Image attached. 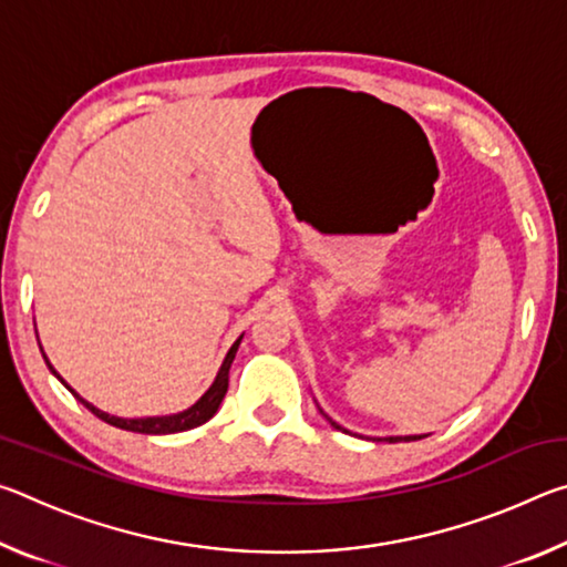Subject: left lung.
Masks as SVG:
<instances>
[{"label": "left lung", "mask_w": 567, "mask_h": 567, "mask_svg": "<svg viewBox=\"0 0 567 567\" xmlns=\"http://www.w3.org/2000/svg\"><path fill=\"white\" fill-rule=\"evenodd\" d=\"M320 408V405H318ZM322 412V410H320ZM324 415V412H322ZM328 417V415H324ZM330 420V425L334 427V430H342V433H350V430H344L342 425H338V422H334L332 417H328ZM420 437H425V435H390V437H375V440H388V443H400V440H405V443H410V440H420Z\"/></svg>", "instance_id": "obj_1"}]
</instances>
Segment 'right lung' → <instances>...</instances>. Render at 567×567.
I'll use <instances>...</instances> for the list:
<instances>
[{
    "mask_svg": "<svg viewBox=\"0 0 567 567\" xmlns=\"http://www.w3.org/2000/svg\"><path fill=\"white\" fill-rule=\"evenodd\" d=\"M239 342H243V334H239V338L233 342V348L227 350L225 360H223V364H219V370H217L215 382L205 390V395L199 398V400L195 402V405H189L187 410H182V412H172V415H155V417H117V415H110V412H104V410H100V408H94L92 402H87L82 395H76V392H74L70 385H66L60 372H56V370L52 368L50 358H47L44 352H42V354H44L47 368L52 370V375H54L56 380H60L62 385H64L66 390H70L72 395H74L76 400H80L84 408H87L90 412H94V415H97L100 420L110 422V425L120 427V430H130V433H142V435H172V433H185V430H192V427L203 425V422H207L209 417H213L215 412L219 410V405H223L225 392H227V382H229V368H233V360H235V354H237ZM40 350H42V344H40Z\"/></svg>",
    "mask_w": 567,
    "mask_h": 567,
    "instance_id": "add662e5",
    "label": "right lung"
}]
</instances>
